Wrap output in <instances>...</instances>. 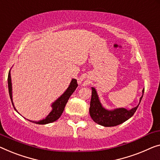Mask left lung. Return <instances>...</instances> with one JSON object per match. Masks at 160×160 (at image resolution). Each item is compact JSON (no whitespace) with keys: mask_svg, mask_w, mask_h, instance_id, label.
<instances>
[{"mask_svg":"<svg viewBox=\"0 0 160 160\" xmlns=\"http://www.w3.org/2000/svg\"><path fill=\"white\" fill-rule=\"evenodd\" d=\"M144 89H143V94H144ZM142 97L143 95L140 98L139 103L142 101ZM139 103L137 106L131 110H127L123 108H116L112 111L107 110L102 106L96 90L94 88H92V96L90 100L89 112L92 119L95 123L99 125L106 126V127H110V126H115L121 124L132 117L137 111Z\"/></svg>","mask_w":160,"mask_h":160,"instance_id":"obj_1","label":"left lung"}]
</instances>
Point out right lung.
<instances>
[{
  "instance_id": "obj_1",
  "label": "right lung",
  "mask_w": 160,
  "mask_h": 160,
  "mask_svg": "<svg viewBox=\"0 0 160 160\" xmlns=\"http://www.w3.org/2000/svg\"><path fill=\"white\" fill-rule=\"evenodd\" d=\"M8 85L9 95H10L11 103L13 104L14 109L16 111V109L15 107H14V105L13 103V99H12V83H11L10 71H9L8 76ZM78 85L77 83V80L72 79V81H71L70 85H69L68 88L66 90V91L64 92V93L55 102H54V103H52V111L50 112L49 115L47 116L44 119H42V120L38 121H30V120L28 121H30L31 122L37 123V124H47V123H52L54 122V121H57V119L60 117L62 113H63V111L64 109H65V107L66 106L67 103H68L69 98H70L71 95H72L74 92V91L76 90Z\"/></svg>"
}]
</instances>
